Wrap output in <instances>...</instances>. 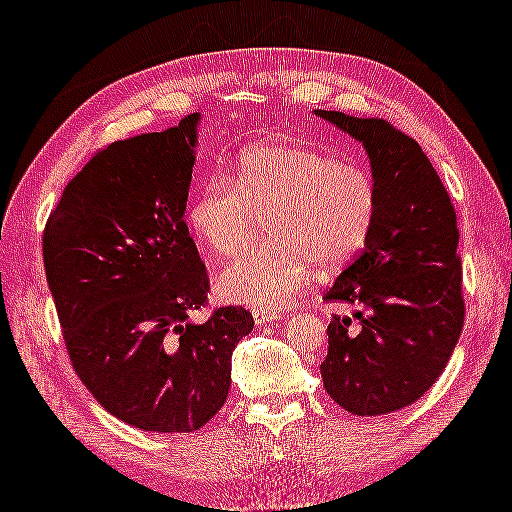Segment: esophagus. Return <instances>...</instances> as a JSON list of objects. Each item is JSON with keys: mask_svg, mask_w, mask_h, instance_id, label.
Returning <instances> with one entry per match:
<instances>
[{"mask_svg": "<svg viewBox=\"0 0 512 512\" xmlns=\"http://www.w3.org/2000/svg\"><path fill=\"white\" fill-rule=\"evenodd\" d=\"M253 318H255V322L259 324V327H266V324H271V322H275L277 318H280V313H275V311H255Z\"/></svg>", "mask_w": 512, "mask_h": 512, "instance_id": "obj_1", "label": "esophagus"}]
</instances>
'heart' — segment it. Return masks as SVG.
Instances as JSON below:
<instances>
[{
    "instance_id": "heart-1",
    "label": "heart",
    "mask_w": 512,
    "mask_h": 512,
    "mask_svg": "<svg viewBox=\"0 0 512 512\" xmlns=\"http://www.w3.org/2000/svg\"><path fill=\"white\" fill-rule=\"evenodd\" d=\"M378 188L365 167L295 143L241 152L235 174H212L192 197L188 219L219 257L244 250L257 217L266 241L219 275V293L257 311H277L309 282L315 264L333 271L367 244Z\"/></svg>"
}]
</instances>
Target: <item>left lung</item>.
Returning a JSON list of instances; mask_svg holds the SVG:
<instances>
[{
    "mask_svg": "<svg viewBox=\"0 0 512 512\" xmlns=\"http://www.w3.org/2000/svg\"><path fill=\"white\" fill-rule=\"evenodd\" d=\"M315 116L365 145L378 188L365 248L324 293L353 309L329 322L324 389L351 414H389L418 401L457 347L466 313L457 212L421 145L401 129L342 111Z\"/></svg>",
    "mask_w": 512,
    "mask_h": 512,
    "instance_id": "left-lung-1",
    "label": "left lung"
}]
</instances>
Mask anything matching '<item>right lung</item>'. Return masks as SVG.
Here are the masks:
<instances>
[{
	"mask_svg": "<svg viewBox=\"0 0 512 512\" xmlns=\"http://www.w3.org/2000/svg\"><path fill=\"white\" fill-rule=\"evenodd\" d=\"M199 114L98 150L42 237L71 365L91 396L145 432H194L226 403L244 306L206 322V264L185 224Z\"/></svg>",
	"mask_w": 512,
	"mask_h": 512,
	"instance_id": "obj_1",
	"label": "right lung"
}]
</instances>
